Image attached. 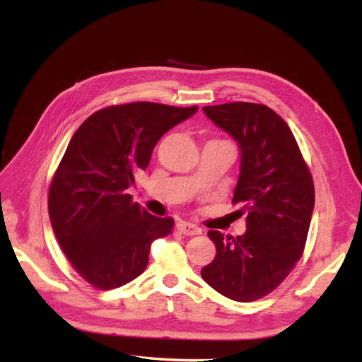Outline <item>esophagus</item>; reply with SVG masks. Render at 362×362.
Here are the masks:
<instances>
[{
  "instance_id": "obj_1",
  "label": "esophagus",
  "mask_w": 362,
  "mask_h": 362,
  "mask_svg": "<svg viewBox=\"0 0 362 362\" xmlns=\"http://www.w3.org/2000/svg\"><path fill=\"white\" fill-rule=\"evenodd\" d=\"M177 230H179V232L185 236H193V235L202 233L201 227H197L196 224H191V222H187V221L177 222Z\"/></svg>"
}]
</instances>
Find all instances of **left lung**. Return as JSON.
Wrapping results in <instances>:
<instances>
[{
	"instance_id": "8db88e82",
	"label": "left lung",
	"mask_w": 362,
	"mask_h": 362,
	"mask_svg": "<svg viewBox=\"0 0 362 362\" xmlns=\"http://www.w3.org/2000/svg\"><path fill=\"white\" fill-rule=\"evenodd\" d=\"M204 113L240 148L233 202L241 204L245 233L210 230L216 257L202 279L236 302L272 292L302 257L314 210V185L291 129L263 104L228 103Z\"/></svg>"
}]
</instances>
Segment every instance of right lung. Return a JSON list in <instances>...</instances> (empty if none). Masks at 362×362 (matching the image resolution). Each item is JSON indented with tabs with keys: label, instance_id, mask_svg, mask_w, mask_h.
Masks as SVG:
<instances>
[{
	"label": "right lung",
	"instance_id": "right-lung-1",
	"mask_svg": "<svg viewBox=\"0 0 362 362\" xmlns=\"http://www.w3.org/2000/svg\"><path fill=\"white\" fill-rule=\"evenodd\" d=\"M196 112V105H112L74 132L51 182L48 210L60 247L90 284L113 289L132 281L148 266L151 243L173 233V218L152 216L127 189L160 138Z\"/></svg>",
	"mask_w": 362,
	"mask_h": 362
}]
</instances>
